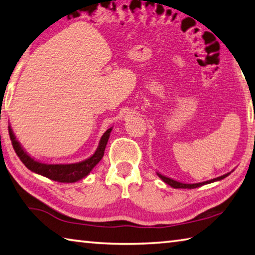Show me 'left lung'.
<instances>
[{
	"label": "left lung",
	"mask_w": 255,
	"mask_h": 255,
	"mask_svg": "<svg viewBox=\"0 0 255 255\" xmlns=\"http://www.w3.org/2000/svg\"><path fill=\"white\" fill-rule=\"evenodd\" d=\"M230 173H226L224 174L222 176H218V178H215V179H211V180H208V181H205V182H199V183H182V182H179V181H175L173 179H170L167 178V176L165 175H162L161 173H157V175L161 178L164 182H165L166 184L171 185L172 188L174 189H195V188H198V187H201V185H205V184H208V183H211V182H215V181H219V180H223L224 178H226L227 175H230Z\"/></svg>",
	"instance_id": "8db88e82"
}]
</instances>
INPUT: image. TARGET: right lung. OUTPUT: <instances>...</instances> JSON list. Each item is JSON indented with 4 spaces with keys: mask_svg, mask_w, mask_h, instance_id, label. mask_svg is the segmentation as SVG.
I'll return each instance as SVG.
<instances>
[{
    "mask_svg": "<svg viewBox=\"0 0 255 255\" xmlns=\"http://www.w3.org/2000/svg\"><path fill=\"white\" fill-rule=\"evenodd\" d=\"M111 130L112 127L108 129V130L103 133L98 148L92 156H90L89 158H86L82 162L71 164H47L37 161V159H34L30 156V155H28L22 146L20 145L19 141L16 140L11 127H8V135H10L12 146H13L16 155H18L21 162H22L30 171H32L37 174H40L42 176H46V178H48L50 180L57 181V182L73 183L85 178V176L93 170V167L101 161L103 154H105V149L108 143V139H109L110 137Z\"/></svg>",
    "mask_w": 255,
    "mask_h": 255,
    "instance_id": "obj_1",
    "label": "right lung"
}]
</instances>
